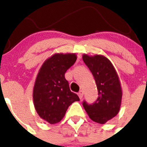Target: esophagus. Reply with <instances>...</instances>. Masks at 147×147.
Instances as JSON below:
<instances>
[{"mask_svg":"<svg viewBox=\"0 0 147 147\" xmlns=\"http://www.w3.org/2000/svg\"><path fill=\"white\" fill-rule=\"evenodd\" d=\"M78 97L80 98V99H82V98H83V95H84V92H83L82 90H81L80 92H78Z\"/></svg>","mask_w":147,"mask_h":147,"instance_id":"esophagus-1","label":"esophagus"}]
</instances>
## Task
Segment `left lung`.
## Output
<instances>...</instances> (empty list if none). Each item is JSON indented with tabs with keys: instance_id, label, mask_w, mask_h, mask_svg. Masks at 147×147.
Segmentation results:
<instances>
[{
	"instance_id": "obj_1",
	"label": "left lung",
	"mask_w": 147,
	"mask_h": 147,
	"mask_svg": "<svg viewBox=\"0 0 147 147\" xmlns=\"http://www.w3.org/2000/svg\"><path fill=\"white\" fill-rule=\"evenodd\" d=\"M82 59L94 76L98 92L96 101L92 105L84 101L83 107L91 120L103 124L120 111L122 100L121 82L115 68L105 55L83 54Z\"/></svg>"
}]
</instances>
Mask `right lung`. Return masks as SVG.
<instances>
[{
  "label": "right lung",
  "mask_w": 147,
  "mask_h": 147,
  "mask_svg": "<svg viewBox=\"0 0 147 147\" xmlns=\"http://www.w3.org/2000/svg\"><path fill=\"white\" fill-rule=\"evenodd\" d=\"M76 53H55L40 67L33 87V105L38 115L51 124L64 117L68 107L80 100L71 92L65 73L76 62Z\"/></svg>",
  "instance_id": "obj_1"
}]
</instances>
